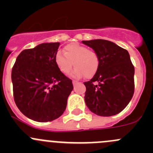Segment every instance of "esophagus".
Listing matches in <instances>:
<instances>
[{
	"instance_id": "34e87169",
	"label": "esophagus",
	"mask_w": 153,
	"mask_h": 153,
	"mask_svg": "<svg viewBox=\"0 0 153 153\" xmlns=\"http://www.w3.org/2000/svg\"><path fill=\"white\" fill-rule=\"evenodd\" d=\"M78 81H72V84H73V85L78 84Z\"/></svg>"
}]
</instances>
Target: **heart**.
<instances>
[{"mask_svg": "<svg viewBox=\"0 0 153 153\" xmlns=\"http://www.w3.org/2000/svg\"><path fill=\"white\" fill-rule=\"evenodd\" d=\"M64 53L58 52L55 56V64L62 73L67 74L75 67L71 72L74 78H92L99 67V58L95 51L78 44H71L64 47Z\"/></svg>", "mask_w": 153, "mask_h": 153, "instance_id": "b5f03b06", "label": "heart"}]
</instances>
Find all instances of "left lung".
<instances>
[{
  "label": "left lung",
  "mask_w": 153,
  "mask_h": 153,
  "mask_svg": "<svg viewBox=\"0 0 153 153\" xmlns=\"http://www.w3.org/2000/svg\"><path fill=\"white\" fill-rule=\"evenodd\" d=\"M98 55L99 67L93 78L84 82L85 103L100 116L121 112L132 99L135 68L129 54L115 43L103 39L82 41Z\"/></svg>",
  "instance_id": "left-lung-1"
}]
</instances>
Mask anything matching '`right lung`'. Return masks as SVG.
<instances>
[{"instance_id":"obj_1","label":"right lung","mask_w":153,"mask_h":153,"mask_svg":"<svg viewBox=\"0 0 153 153\" xmlns=\"http://www.w3.org/2000/svg\"><path fill=\"white\" fill-rule=\"evenodd\" d=\"M60 43H44L19 54L12 70L14 100L27 118L47 122L65 111L73 89L72 80L55 61Z\"/></svg>"}]
</instances>
